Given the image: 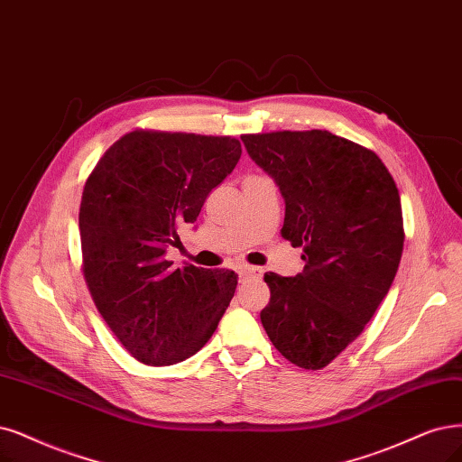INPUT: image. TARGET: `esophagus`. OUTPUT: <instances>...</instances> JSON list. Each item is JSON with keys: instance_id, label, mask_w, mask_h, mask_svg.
<instances>
[{"instance_id": "esophagus-1", "label": "esophagus", "mask_w": 462, "mask_h": 462, "mask_svg": "<svg viewBox=\"0 0 462 462\" xmlns=\"http://www.w3.org/2000/svg\"><path fill=\"white\" fill-rule=\"evenodd\" d=\"M237 272H240V276H244V278H263V268H259V266H247V264H244V266H240L237 268Z\"/></svg>"}]
</instances>
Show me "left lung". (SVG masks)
I'll return each mask as SVG.
<instances>
[{
    "label": "left lung",
    "instance_id": "obj_1",
    "mask_svg": "<svg viewBox=\"0 0 462 462\" xmlns=\"http://www.w3.org/2000/svg\"><path fill=\"white\" fill-rule=\"evenodd\" d=\"M249 158L285 201L282 236L304 270L268 272L261 312L272 345L304 369L329 365L386 297L403 251L402 203L374 152L329 131L244 134Z\"/></svg>",
    "mask_w": 462,
    "mask_h": 462
}]
</instances>
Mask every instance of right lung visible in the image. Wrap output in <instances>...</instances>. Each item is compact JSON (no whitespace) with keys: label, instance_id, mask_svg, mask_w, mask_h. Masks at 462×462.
I'll return each mask as SVG.
<instances>
[{"label":"right lung","instance_id":"right-lung-1","mask_svg":"<svg viewBox=\"0 0 462 462\" xmlns=\"http://www.w3.org/2000/svg\"><path fill=\"white\" fill-rule=\"evenodd\" d=\"M232 136L131 131L102 156L83 188V276L100 316L146 365H173L215 333L234 297L230 270L165 261L179 226L240 162Z\"/></svg>","mask_w":462,"mask_h":462}]
</instances>
